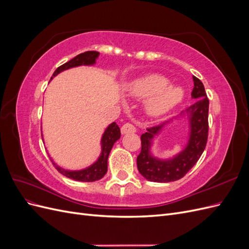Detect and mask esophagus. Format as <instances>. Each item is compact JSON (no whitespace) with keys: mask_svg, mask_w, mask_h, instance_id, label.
<instances>
[{"mask_svg":"<svg viewBox=\"0 0 249 249\" xmlns=\"http://www.w3.org/2000/svg\"><path fill=\"white\" fill-rule=\"evenodd\" d=\"M136 132V127L134 124L126 123L122 126V134H127V133H135Z\"/></svg>","mask_w":249,"mask_h":249,"instance_id":"esophagus-1","label":"esophagus"}]
</instances>
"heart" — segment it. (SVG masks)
<instances>
[{
    "mask_svg": "<svg viewBox=\"0 0 249 249\" xmlns=\"http://www.w3.org/2000/svg\"><path fill=\"white\" fill-rule=\"evenodd\" d=\"M130 92L134 96L144 99L151 96L147 110L152 115H161L178 105L184 97V89L168 86V80L160 74H148L132 83Z\"/></svg>",
    "mask_w": 249,
    "mask_h": 249,
    "instance_id": "heart-1",
    "label": "heart"
}]
</instances>
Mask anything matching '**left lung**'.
Masks as SVG:
<instances>
[{
    "label": "left lung",
    "mask_w": 249,
    "mask_h": 249,
    "mask_svg": "<svg viewBox=\"0 0 249 249\" xmlns=\"http://www.w3.org/2000/svg\"><path fill=\"white\" fill-rule=\"evenodd\" d=\"M193 82L191 96L195 102L186 109L190 122V136L183 152L170 160H159L150 155L153 138L161 131L163 124L147 127V132L141 135L137 167L150 182L168 183L182 178L196 164L206 148L209 135V99L201 81L193 76Z\"/></svg>",
    "instance_id": "left-lung-1"
}]
</instances>
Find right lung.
Segmentation results:
<instances>
[{"label": "right lung", "instance_id": "add662e5", "mask_svg": "<svg viewBox=\"0 0 249 249\" xmlns=\"http://www.w3.org/2000/svg\"><path fill=\"white\" fill-rule=\"evenodd\" d=\"M100 53L95 51H88L85 53H82L79 54L69 62L62 64L59 66L58 69L53 73V77L57 76L59 72H61L65 70L71 69V67H76L80 65H92L95 63L96 58L99 57ZM53 77L51 79H53ZM120 138V129L119 126L116 124V123L111 124L106 131H105L103 137H102V154L99 159L95 163H93L91 166H89L86 169L78 170V171H70L62 169L61 167L57 166V165L53 162L56 169L61 173V175L65 176L66 178L79 180V182H94V180L101 179L107 172L108 168V157L112 149V146L114 143Z\"/></svg>", "mask_w": 249, "mask_h": 249}]
</instances>
